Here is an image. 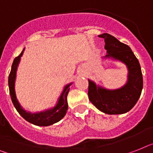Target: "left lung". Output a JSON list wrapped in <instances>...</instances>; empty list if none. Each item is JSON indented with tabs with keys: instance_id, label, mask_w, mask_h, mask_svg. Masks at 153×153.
<instances>
[{
	"instance_id": "obj_1",
	"label": "left lung",
	"mask_w": 153,
	"mask_h": 153,
	"mask_svg": "<svg viewBox=\"0 0 153 153\" xmlns=\"http://www.w3.org/2000/svg\"><path fill=\"white\" fill-rule=\"evenodd\" d=\"M98 36L105 39L107 54L104 59H111L125 64L128 71L127 80L123 87L109 90L88 79L89 100L102 113L123 114L135 105L142 93L143 78L139 62L128 45L121 43L113 36L103 33Z\"/></svg>"
}]
</instances>
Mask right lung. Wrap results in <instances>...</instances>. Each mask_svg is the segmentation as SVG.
<instances>
[{"instance_id": "1", "label": "right lung", "mask_w": 153, "mask_h": 153, "mask_svg": "<svg viewBox=\"0 0 153 153\" xmlns=\"http://www.w3.org/2000/svg\"><path fill=\"white\" fill-rule=\"evenodd\" d=\"M24 50H25V48L23 49V51L21 52V54L19 56L16 57V59H14L12 65H11V72H10L9 76H8V86H9V92L11 101H12V103H13L15 108L18 111V113H19L26 121H28L29 123H33V124L36 125V126H40V127L50 126V125H52L57 122H59L65 117L66 111L68 109L67 95L69 91V87L71 86L73 83L66 84L64 87L62 92L60 94L56 105L52 108H48V109L37 112V113H31V112L25 110L17 99L16 89H15L16 73H17L18 66L19 64L21 57L23 55Z\"/></svg>"}]
</instances>
